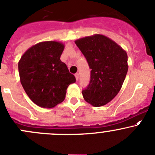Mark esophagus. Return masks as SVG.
Instances as JSON below:
<instances>
[{"mask_svg": "<svg viewBox=\"0 0 155 155\" xmlns=\"http://www.w3.org/2000/svg\"><path fill=\"white\" fill-rule=\"evenodd\" d=\"M75 77H76V80H78V79H79V73H76V74H75Z\"/></svg>", "mask_w": 155, "mask_h": 155, "instance_id": "34e87169", "label": "esophagus"}]
</instances>
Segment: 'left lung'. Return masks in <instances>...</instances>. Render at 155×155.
<instances>
[{"label":"left lung","mask_w":155,"mask_h":155,"mask_svg":"<svg viewBox=\"0 0 155 155\" xmlns=\"http://www.w3.org/2000/svg\"><path fill=\"white\" fill-rule=\"evenodd\" d=\"M91 70L88 86L82 93L85 101L101 107L120 91L128 71L125 50L107 36L95 34L75 41Z\"/></svg>","instance_id":"obj_1"}]
</instances>
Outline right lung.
Returning <instances> with one entry per match:
<instances>
[{"instance_id": "1", "label": "right lung", "mask_w": 155, "mask_h": 155, "mask_svg": "<svg viewBox=\"0 0 155 155\" xmlns=\"http://www.w3.org/2000/svg\"><path fill=\"white\" fill-rule=\"evenodd\" d=\"M64 45L48 41L31 46L18 63L19 79L25 93L38 106L52 108L64 101L76 78L61 61Z\"/></svg>"}]
</instances>
